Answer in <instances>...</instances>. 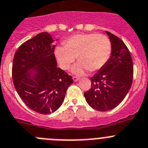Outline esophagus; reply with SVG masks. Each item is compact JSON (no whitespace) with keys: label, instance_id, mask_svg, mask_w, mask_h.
<instances>
[{"label":"esophagus","instance_id":"obj_1","mask_svg":"<svg viewBox=\"0 0 148 148\" xmlns=\"http://www.w3.org/2000/svg\"><path fill=\"white\" fill-rule=\"evenodd\" d=\"M72 78H73V80H74V82H77V81H78L79 79V77H76V76H74Z\"/></svg>","mask_w":148,"mask_h":148}]
</instances>
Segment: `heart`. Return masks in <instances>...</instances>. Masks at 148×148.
<instances>
[{
	"instance_id": "b5f03b06",
	"label": "heart",
	"mask_w": 148,
	"mask_h": 148,
	"mask_svg": "<svg viewBox=\"0 0 148 148\" xmlns=\"http://www.w3.org/2000/svg\"><path fill=\"white\" fill-rule=\"evenodd\" d=\"M58 46L54 54L60 67L63 70L70 68L77 57L79 62L72 68L75 74H83L89 70L97 71L102 69L110 58L111 44L110 40L102 34H77Z\"/></svg>"
}]
</instances>
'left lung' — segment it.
<instances>
[{
	"instance_id": "1",
	"label": "left lung",
	"mask_w": 148,
	"mask_h": 148,
	"mask_svg": "<svg viewBox=\"0 0 148 148\" xmlns=\"http://www.w3.org/2000/svg\"><path fill=\"white\" fill-rule=\"evenodd\" d=\"M111 44L106 64L90 78L91 88L84 93L92 108L107 111L116 107L126 97L133 82L134 66L130 51L123 41L106 31Z\"/></svg>"
}]
</instances>
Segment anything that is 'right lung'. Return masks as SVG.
<instances>
[{
	"mask_svg": "<svg viewBox=\"0 0 148 148\" xmlns=\"http://www.w3.org/2000/svg\"><path fill=\"white\" fill-rule=\"evenodd\" d=\"M53 41L48 32L40 33L23 43L13 60L12 79L18 95L27 107L42 114L58 110L73 83L71 76L57 67Z\"/></svg>",
	"mask_w": 148,
	"mask_h": 148,
	"instance_id": "obj_1",
	"label": "right lung"
}]
</instances>
